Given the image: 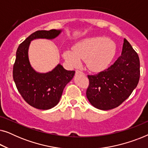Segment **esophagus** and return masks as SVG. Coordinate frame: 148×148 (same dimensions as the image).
<instances>
[{
    "label": "esophagus",
    "instance_id": "34e87169",
    "mask_svg": "<svg viewBox=\"0 0 148 148\" xmlns=\"http://www.w3.org/2000/svg\"><path fill=\"white\" fill-rule=\"evenodd\" d=\"M75 73H76V75L78 74V73H83V72L80 71H79V70H76L75 71Z\"/></svg>",
    "mask_w": 148,
    "mask_h": 148
}]
</instances>
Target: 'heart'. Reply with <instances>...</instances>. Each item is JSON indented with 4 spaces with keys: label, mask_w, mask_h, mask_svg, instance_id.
Instances as JSON below:
<instances>
[{
    "label": "heart",
    "mask_w": 148,
    "mask_h": 148,
    "mask_svg": "<svg viewBox=\"0 0 148 148\" xmlns=\"http://www.w3.org/2000/svg\"><path fill=\"white\" fill-rule=\"evenodd\" d=\"M115 52L116 44L112 40L96 36L81 40L75 44L73 50H64L63 57L69 64L73 66H79L81 59H85L89 69L100 71L108 65Z\"/></svg>",
    "instance_id": "1"
}]
</instances>
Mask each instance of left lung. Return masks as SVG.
Segmentation results:
<instances>
[{
	"label": "left lung",
	"mask_w": 148,
	"mask_h": 148,
	"mask_svg": "<svg viewBox=\"0 0 148 148\" xmlns=\"http://www.w3.org/2000/svg\"><path fill=\"white\" fill-rule=\"evenodd\" d=\"M140 76L139 56L124 39L122 52L114 64L104 71L88 75L90 85L86 96L95 108L102 110L122 104L138 84Z\"/></svg>",
	"instance_id": "left-lung-1"
}]
</instances>
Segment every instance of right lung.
<instances>
[{
  "mask_svg": "<svg viewBox=\"0 0 148 148\" xmlns=\"http://www.w3.org/2000/svg\"><path fill=\"white\" fill-rule=\"evenodd\" d=\"M61 32V29L36 31L20 44L16 52L13 71L16 87L26 102L40 110H48L57 105L64 87L75 72L64 69L60 64L45 73L36 71L29 60V44L36 39H54Z\"/></svg>",
  "mask_w": 148,
  "mask_h": 148,
  "instance_id": "obj_1",
  "label": "right lung"
}]
</instances>
